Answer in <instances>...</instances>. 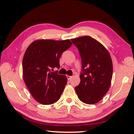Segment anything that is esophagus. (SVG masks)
Segmentation results:
<instances>
[{
	"mask_svg": "<svg viewBox=\"0 0 134 134\" xmlns=\"http://www.w3.org/2000/svg\"><path fill=\"white\" fill-rule=\"evenodd\" d=\"M71 77H72V76H69V75H67V79H68V80H70V79L71 78Z\"/></svg>",
	"mask_w": 134,
	"mask_h": 134,
	"instance_id": "1",
	"label": "esophagus"
}]
</instances>
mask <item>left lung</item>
Here are the masks:
<instances>
[{"instance_id": "obj_1", "label": "left lung", "mask_w": 134, "mask_h": 134, "mask_svg": "<svg viewBox=\"0 0 134 134\" xmlns=\"http://www.w3.org/2000/svg\"><path fill=\"white\" fill-rule=\"evenodd\" d=\"M79 50L83 72L75 87L78 98L87 104H95L109 90L113 77V62L108 50L90 36L71 39Z\"/></svg>"}]
</instances>
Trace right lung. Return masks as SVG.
<instances>
[{
  "label": "right lung",
  "instance_id": "1",
  "mask_svg": "<svg viewBox=\"0 0 134 134\" xmlns=\"http://www.w3.org/2000/svg\"><path fill=\"white\" fill-rule=\"evenodd\" d=\"M71 44L70 40L42 39L33 41L27 48L22 62L23 80L38 102L51 105L60 98L67 78L51 69L60 67L59 58Z\"/></svg>",
  "mask_w": 134,
  "mask_h": 134
}]
</instances>
